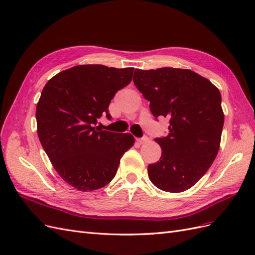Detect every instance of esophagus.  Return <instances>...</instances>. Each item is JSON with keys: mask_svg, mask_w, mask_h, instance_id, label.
I'll use <instances>...</instances> for the list:
<instances>
[{"mask_svg": "<svg viewBox=\"0 0 255 255\" xmlns=\"http://www.w3.org/2000/svg\"><path fill=\"white\" fill-rule=\"evenodd\" d=\"M148 141H149L148 136H143V137H141V138H137V142H138L139 144H145V143H147Z\"/></svg>", "mask_w": 255, "mask_h": 255, "instance_id": "esophagus-1", "label": "esophagus"}]
</instances>
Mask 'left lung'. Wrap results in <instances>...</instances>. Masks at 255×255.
<instances>
[{
  "label": "left lung",
  "instance_id": "8db88e82",
  "mask_svg": "<svg viewBox=\"0 0 255 255\" xmlns=\"http://www.w3.org/2000/svg\"><path fill=\"white\" fill-rule=\"evenodd\" d=\"M133 83L154 118L169 119L168 134L157 137L160 161L149 164L150 181L162 191L191 188L208 171L219 150L224 127L219 90L186 69H135Z\"/></svg>",
  "mask_w": 255,
  "mask_h": 255
}]
</instances>
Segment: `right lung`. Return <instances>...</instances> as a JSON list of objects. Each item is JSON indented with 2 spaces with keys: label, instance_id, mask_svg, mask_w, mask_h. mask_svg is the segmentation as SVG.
Returning a JSON list of instances; mask_svg holds the SVG:
<instances>
[{
  "label": "right lung",
  "instance_id": "obj_1",
  "mask_svg": "<svg viewBox=\"0 0 255 255\" xmlns=\"http://www.w3.org/2000/svg\"><path fill=\"white\" fill-rule=\"evenodd\" d=\"M133 68L76 65L47 81L37 104V132L48 159L65 182L94 191L116 176L121 158L134 144L130 133L96 127L108 107L132 80Z\"/></svg>",
  "mask_w": 255,
  "mask_h": 255
}]
</instances>
